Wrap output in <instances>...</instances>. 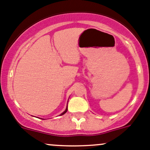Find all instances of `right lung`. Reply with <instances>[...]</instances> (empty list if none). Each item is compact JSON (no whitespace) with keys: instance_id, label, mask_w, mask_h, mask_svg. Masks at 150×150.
I'll use <instances>...</instances> for the list:
<instances>
[{"instance_id":"right-lung-1","label":"right lung","mask_w":150,"mask_h":150,"mask_svg":"<svg viewBox=\"0 0 150 150\" xmlns=\"http://www.w3.org/2000/svg\"><path fill=\"white\" fill-rule=\"evenodd\" d=\"M67 110H68V108H67V107H66V110H65V111H64V112H63V113H62V114H61V115H64V114H66V112H67Z\"/></svg>"}]
</instances>
